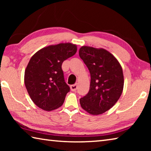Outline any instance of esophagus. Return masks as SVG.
I'll use <instances>...</instances> for the list:
<instances>
[{"label": "esophagus", "mask_w": 151, "mask_h": 151, "mask_svg": "<svg viewBox=\"0 0 151 151\" xmlns=\"http://www.w3.org/2000/svg\"><path fill=\"white\" fill-rule=\"evenodd\" d=\"M70 89L72 91H75L76 89H77V85L75 84V85H70Z\"/></svg>", "instance_id": "esophagus-1"}]
</instances>
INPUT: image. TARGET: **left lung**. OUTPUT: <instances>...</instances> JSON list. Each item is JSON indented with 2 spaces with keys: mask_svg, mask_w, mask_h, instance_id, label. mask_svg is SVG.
Masks as SVG:
<instances>
[{
  "mask_svg": "<svg viewBox=\"0 0 151 151\" xmlns=\"http://www.w3.org/2000/svg\"><path fill=\"white\" fill-rule=\"evenodd\" d=\"M79 56L91 74L88 94L80 99L81 106L93 115L111 109L123 91L124 76L118 60L104 48L83 46Z\"/></svg>",
  "mask_w": 151,
  "mask_h": 151,
  "instance_id": "1",
  "label": "left lung"
}]
</instances>
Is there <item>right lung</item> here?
Masks as SVG:
<instances>
[{
	"label": "right lung",
	"instance_id": "obj_1",
	"mask_svg": "<svg viewBox=\"0 0 151 151\" xmlns=\"http://www.w3.org/2000/svg\"><path fill=\"white\" fill-rule=\"evenodd\" d=\"M76 50L75 44L60 43L42 48L30 58L24 71V84L38 107L50 111L63 105L70 87L65 82L61 66Z\"/></svg>",
	"mask_w": 151,
	"mask_h": 151
}]
</instances>
